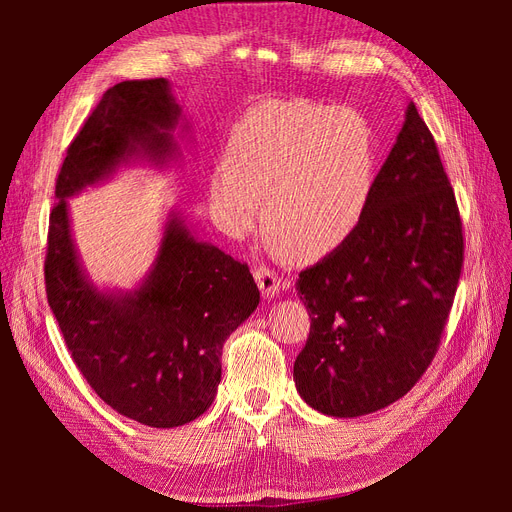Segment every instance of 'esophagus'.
<instances>
[{
  "label": "esophagus",
  "instance_id": "34e87169",
  "mask_svg": "<svg viewBox=\"0 0 512 512\" xmlns=\"http://www.w3.org/2000/svg\"><path fill=\"white\" fill-rule=\"evenodd\" d=\"M254 277H256V282H258V286H260V290H262V294H265V297H275V294L280 292V288H282V280L267 265H258L254 269Z\"/></svg>",
  "mask_w": 512,
  "mask_h": 512
}]
</instances>
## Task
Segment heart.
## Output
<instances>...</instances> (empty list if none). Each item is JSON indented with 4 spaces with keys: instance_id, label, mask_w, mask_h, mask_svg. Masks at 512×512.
Listing matches in <instances>:
<instances>
[{
    "instance_id": "1",
    "label": "heart",
    "mask_w": 512,
    "mask_h": 512,
    "mask_svg": "<svg viewBox=\"0 0 512 512\" xmlns=\"http://www.w3.org/2000/svg\"><path fill=\"white\" fill-rule=\"evenodd\" d=\"M376 179V138L350 108L309 100H271L230 132L226 164L213 170L209 198L230 235L258 222L297 260L342 245L367 211Z\"/></svg>"
}]
</instances>
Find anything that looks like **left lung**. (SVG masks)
I'll use <instances>...</instances> for the list:
<instances>
[{
  "label": "left lung",
  "mask_w": 512,
  "mask_h": 512,
  "mask_svg": "<svg viewBox=\"0 0 512 512\" xmlns=\"http://www.w3.org/2000/svg\"><path fill=\"white\" fill-rule=\"evenodd\" d=\"M463 267V230L438 145L410 104L352 235L299 273L312 318L294 384L350 418L404 397L440 348Z\"/></svg>",
  "instance_id": "obj_1"
}]
</instances>
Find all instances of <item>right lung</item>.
Wrapping results in <instances>:
<instances>
[{
  "mask_svg": "<svg viewBox=\"0 0 512 512\" xmlns=\"http://www.w3.org/2000/svg\"><path fill=\"white\" fill-rule=\"evenodd\" d=\"M177 117L166 79L106 89L59 168L44 258L46 299L87 384L119 414L162 429L190 423L211 406L222 346L256 309L258 286L247 262L196 241L173 218L141 288L98 292L76 260L66 198L134 153L168 160Z\"/></svg>",
  "mask_w": 512,
  "mask_h": 512,
  "instance_id": "right-lung-1",
  "label": "right lung"
}]
</instances>
